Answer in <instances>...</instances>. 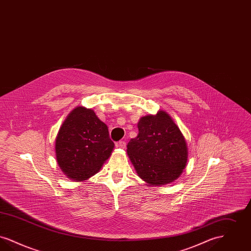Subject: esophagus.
Here are the masks:
<instances>
[{
    "label": "esophagus",
    "instance_id": "34e87169",
    "mask_svg": "<svg viewBox=\"0 0 251 251\" xmlns=\"http://www.w3.org/2000/svg\"><path fill=\"white\" fill-rule=\"evenodd\" d=\"M126 141H124V140H120L119 142H117L116 143V147H118V148H120V149H125L126 148Z\"/></svg>",
    "mask_w": 251,
    "mask_h": 251
}]
</instances>
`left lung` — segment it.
<instances>
[{
    "instance_id": "8db88e82",
    "label": "left lung",
    "mask_w": 251,
    "mask_h": 251,
    "mask_svg": "<svg viewBox=\"0 0 251 251\" xmlns=\"http://www.w3.org/2000/svg\"><path fill=\"white\" fill-rule=\"evenodd\" d=\"M127 153L138 176L151 185L175 180L187 162L184 137L164 111L139 120L138 135L127 145Z\"/></svg>"
}]
</instances>
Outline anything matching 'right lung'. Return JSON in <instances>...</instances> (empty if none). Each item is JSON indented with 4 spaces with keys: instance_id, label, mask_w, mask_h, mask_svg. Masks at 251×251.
Listing matches in <instances>:
<instances>
[{
    "instance_id": "right-lung-1",
    "label": "right lung",
    "mask_w": 251,
    "mask_h": 251,
    "mask_svg": "<svg viewBox=\"0 0 251 251\" xmlns=\"http://www.w3.org/2000/svg\"><path fill=\"white\" fill-rule=\"evenodd\" d=\"M114 149L108 127L91 109L75 108L60 128L55 152L62 171L82 181L96 174Z\"/></svg>"
}]
</instances>
